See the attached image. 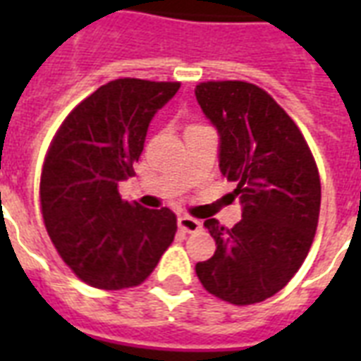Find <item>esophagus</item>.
I'll use <instances>...</instances> for the list:
<instances>
[{
	"mask_svg": "<svg viewBox=\"0 0 361 361\" xmlns=\"http://www.w3.org/2000/svg\"><path fill=\"white\" fill-rule=\"evenodd\" d=\"M178 225H180V228L183 232H189V234H192V232H197L202 228V223L198 219H192V217H189V215H181L180 219H178Z\"/></svg>",
	"mask_w": 361,
	"mask_h": 361,
	"instance_id": "obj_1",
	"label": "esophagus"
}]
</instances>
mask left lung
<instances>
[{"label":"left lung","instance_id":"left-lung-1","mask_svg":"<svg viewBox=\"0 0 361 361\" xmlns=\"http://www.w3.org/2000/svg\"><path fill=\"white\" fill-rule=\"evenodd\" d=\"M200 109L219 133V169L236 181L241 221L204 226L214 257L197 264L204 288L234 305H251L294 277L313 243L320 212V178L302 130L255 84L202 82Z\"/></svg>","mask_w":361,"mask_h":361}]
</instances>
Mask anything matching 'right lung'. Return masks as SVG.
Listing matches in <instances>:
<instances>
[{"instance_id":"obj_1","label":"right lung","mask_w":361,"mask_h":361,"mask_svg":"<svg viewBox=\"0 0 361 361\" xmlns=\"http://www.w3.org/2000/svg\"><path fill=\"white\" fill-rule=\"evenodd\" d=\"M180 82L118 78L86 97L54 136L41 174L44 226L59 257L87 285L144 283L178 231L169 208L129 204L118 191L135 174L147 127Z\"/></svg>"}]
</instances>
